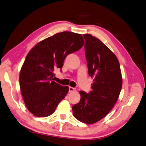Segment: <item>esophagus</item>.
I'll return each mask as SVG.
<instances>
[{
    "label": "esophagus",
    "instance_id": "esophagus-1",
    "mask_svg": "<svg viewBox=\"0 0 146 146\" xmlns=\"http://www.w3.org/2000/svg\"><path fill=\"white\" fill-rule=\"evenodd\" d=\"M76 90L75 88L71 87V86H69V92H74Z\"/></svg>",
    "mask_w": 146,
    "mask_h": 146
}]
</instances>
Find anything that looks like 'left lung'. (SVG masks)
Instances as JSON below:
<instances>
[{
  "label": "left lung",
  "instance_id": "left-lung-1",
  "mask_svg": "<svg viewBox=\"0 0 146 146\" xmlns=\"http://www.w3.org/2000/svg\"><path fill=\"white\" fill-rule=\"evenodd\" d=\"M88 74L94 79L92 90L80 91L81 99L72 107L76 119L92 124L104 118L113 108L121 92L122 78L118 59L98 38L84 34Z\"/></svg>",
  "mask_w": 146,
  "mask_h": 146
}]
</instances>
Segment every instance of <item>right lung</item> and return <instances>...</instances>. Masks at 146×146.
<instances>
[{"label":"right lung","instance_id":"right-lung-1","mask_svg":"<svg viewBox=\"0 0 146 146\" xmlns=\"http://www.w3.org/2000/svg\"><path fill=\"white\" fill-rule=\"evenodd\" d=\"M83 45L81 34L64 31L38 42L27 54L20 72V87L25 106L35 116L50 115L65 98L68 86L53 81L54 71Z\"/></svg>","mask_w":146,"mask_h":146}]
</instances>
